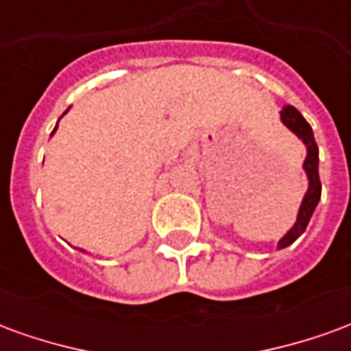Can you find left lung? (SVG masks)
Instances as JSON below:
<instances>
[{
    "instance_id": "obj_1",
    "label": "left lung",
    "mask_w": 351,
    "mask_h": 351,
    "mask_svg": "<svg viewBox=\"0 0 351 351\" xmlns=\"http://www.w3.org/2000/svg\"><path fill=\"white\" fill-rule=\"evenodd\" d=\"M280 120H282V123L286 125L287 130L293 131L295 135L301 138L304 146H306V158H304L302 169H304L306 178H308V190L304 193L301 206H299L297 221L293 223V228L289 229L286 235L278 241V250H282V248H286L289 244H293L304 233V229L308 226L310 218H312V214H314L317 203H319V197H322V182H319V173H317L319 154H317L316 138H314L310 123L291 105H286L280 110Z\"/></svg>"
}]
</instances>
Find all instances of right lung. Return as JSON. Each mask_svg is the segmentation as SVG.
I'll use <instances>...</instances> for the list:
<instances>
[{
  "label": "right lung",
  "instance_id": "right-lung-1",
  "mask_svg": "<svg viewBox=\"0 0 351 351\" xmlns=\"http://www.w3.org/2000/svg\"><path fill=\"white\" fill-rule=\"evenodd\" d=\"M67 110H69V108H67ZM67 110H65L64 114H67ZM64 114H62V116H64ZM62 116H60V118H62ZM56 130H58V123H56V128H54V131H52V135H54V133H56ZM79 250H80V248H79ZM80 252H84V250H80Z\"/></svg>",
  "mask_w": 351,
  "mask_h": 351
}]
</instances>
